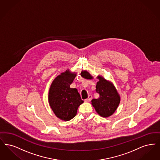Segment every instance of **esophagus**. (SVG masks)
<instances>
[{
  "label": "esophagus",
  "instance_id": "34e87169",
  "mask_svg": "<svg viewBox=\"0 0 160 160\" xmlns=\"http://www.w3.org/2000/svg\"><path fill=\"white\" fill-rule=\"evenodd\" d=\"M91 99H92V96L89 95L88 98L84 100V102H89L90 101H91Z\"/></svg>",
  "mask_w": 160,
  "mask_h": 160
}]
</instances>
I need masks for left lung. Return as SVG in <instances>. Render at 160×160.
<instances>
[{
	"label": "left lung",
	"instance_id": "1",
	"mask_svg": "<svg viewBox=\"0 0 160 160\" xmlns=\"http://www.w3.org/2000/svg\"><path fill=\"white\" fill-rule=\"evenodd\" d=\"M81 76L86 79H93L88 71H82ZM99 81L96 83V91L99 94L98 99L92 100V105L96 112L102 117L107 118L115 112L120 102V96L111 82L105 79L101 76H98Z\"/></svg>",
	"mask_w": 160,
	"mask_h": 160
}]
</instances>
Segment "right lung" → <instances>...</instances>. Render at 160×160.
<instances>
[{
  "label": "right lung",
  "mask_w": 160,
  "mask_h": 160,
  "mask_svg": "<svg viewBox=\"0 0 160 160\" xmlns=\"http://www.w3.org/2000/svg\"><path fill=\"white\" fill-rule=\"evenodd\" d=\"M76 73L67 69L52 82L48 101L55 115L63 121H69L77 114L78 107L84 102L76 88H71Z\"/></svg>",
  "instance_id": "right-lung-1"
}]
</instances>
